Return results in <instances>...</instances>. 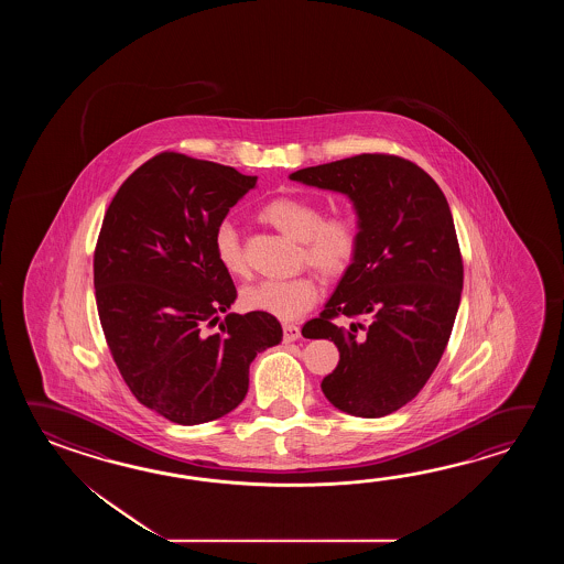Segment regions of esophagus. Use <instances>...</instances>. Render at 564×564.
I'll list each match as a JSON object with an SVG mask.
<instances>
[{"label":"esophagus","mask_w":564,"mask_h":564,"mask_svg":"<svg viewBox=\"0 0 564 564\" xmlns=\"http://www.w3.org/2000/svg\"><path fill=\"white\" fill-rule=\"evenodd\" d=\"M299 324H284V340H286V343H294V340H299Z\"/></svg>","instance_id":"obj_1"}]
</instances>
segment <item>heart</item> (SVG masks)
Here are the masks:
<instances>
[{"mask_svg": "<svg viewBox=\"0 0 564 564\" xmlns=\"http://www.w3.org/2000/svg\"><path fill=\"white\" fill-rule=\"evenodd\" d=\"M260 219L300 241L302 260L323 276H340L352 264L359 248V231L348 216L323 217V209L308 197H276L260 209ZM217 264L229 276H246L248 262L240 236L231 224H221L214 234ZM318 299V284L311 274L288 280H262L241 290V304L280 321H294L312 308Z\"/></svg>", "mask_w": 564, "mask_h": 564, "instance_id": "obj_1", "label": "heart"}]
</instances>
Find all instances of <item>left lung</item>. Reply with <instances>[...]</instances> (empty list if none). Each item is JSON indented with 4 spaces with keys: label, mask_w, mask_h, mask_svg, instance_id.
Here are the masks:
<instances>
[{
    "label": "left lung",
    "mask_w": 564,
    "mask_h": 564,
    "mask_svg": "<svg viewBox=\"0 0 564 564\" xmlns=\"http://www.w3.org/2000/svg\"><path fill=\"white\" fill-rule=\"evenodd\" d=\"M343 193L357 214L359 248L306 338H328L340 360L323 393L355 417H383L420 393L454 328L464 264L440 185L395 155L348 156L290 175ZM338 315L362 317L348 329Z\"/></svg>",
    "instance_id": "left-lung-1"
}]
</instances>
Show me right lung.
I'll return each mask as SVG.
<instances>
[{
  "mask_svg": "<svg viewBox=\"0 0 564 564\" xmlns=\"http://www.w3.org/2000/svg\"><path fill=\"white\" fill-rule=\"evenodd\" d=\"M256 181L161 153L120 185L102 221L95 290L108 348L132 395L180 425L238 408L256 355L282 340L276 316L264 312L219 321L238 292L217 264L214 234Z\"/></svg>",
  "mask_w": 564,
  "mask_h": 564,
  "instance_id": "obj_1",
  "label": "right lung"
}]
</instances>
